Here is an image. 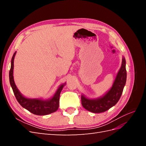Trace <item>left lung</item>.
<instances>
[{
  "mask_svg": "<svg viewBox=\"0 0 146 146\" xmlns=\"http://www.w3.org/2000/svg\"><path fill=\"white\" fill-rule=\"evenodd\" d=\"M122 60L121 68L116 75L111 88L104 96L96 99H90L82 95V105L86 110L94 113H102L107 111L117 103L127 80L126 62L123 56Z\"/></svg>",
  "mask_w": 146,
  "mask_h": 146,
  "instance_id": "left-lung-1",
  "label": "left lung"
}]
</instances>
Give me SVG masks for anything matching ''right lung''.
<instances>
[{"mask_svg": "<svg viewBox=\"0 0 146 146\" xmlns=\"http://www.w3.org/2000/svg\"><path fill=\"white\" fill-rule=\"evenodd\" d=\"M16 54V51L13 54L11 61V68L9 72V78L10 85L12 88L13 92L17 102L23 108L36 115L44 116L56 111L59 107L60 95L63 88L66 85V83L61 85L54 95L51 98L43 100L41 98L30 99L24 97L17 89L14 81L13 77V69H14V59Z\"/></svg>", "mask_w": 146, "mask_h": 146, "instance_id": "add662e5", "label": "right lung"}]
</instances>
